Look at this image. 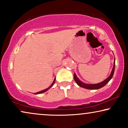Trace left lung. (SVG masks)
I'll return each instance as SVG.
<instances>
[{
  "label": "left lung",
  "mask_w": 128,
  "mask_h": 128,
  "mask_svg": "<svg viewBox=\"0 0 128 128\" xmlns=\"http://www.w3.org/2000/svg\"><path fill=\"white\" fill-rule=\"evenodd\" d=\"M115 59H114V66L112 69L111 73L110 74V76L106 78V80H104V81L102 82H100V83H97V84H86L83 83L82 81L78 79V78L77 77L76 73H74V79L75 82H76V83L78 84V86H79L80 87H83V88H86V89H90V90H97V89H99L101 88V87H104V86H106V84H107L108 82H110V80L112 78L114 73V70H115Z\"/></svg>",
  "instance_id": "obj_1"
}]
</instances>
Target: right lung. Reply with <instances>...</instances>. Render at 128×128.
I'll use <instances>...</instances> for the list:
<instances>
[{
  "label": "right lung",
  "mask_w": 128,
  "mask_h": 128,
  "mask_svg": "<svg viewBox=\"0 0 128 128\" xmlns=\"http://www.w3.org/2000/svg\"><path fill=\"white\" fill-rule=\"evenodd\" d=\"M55 80H56V78H54V80L53 83H52V84L50 85V86L48 87V88H46V89H45V90H42V91H40V92H36V93H35V94H39L42 93V92H46V91H47V90H48L49 89H50V87H52V86H53V85L54 84V83H55Z\"/></svg>",
  "instance_id": "add662e5"
}]
</instances>
